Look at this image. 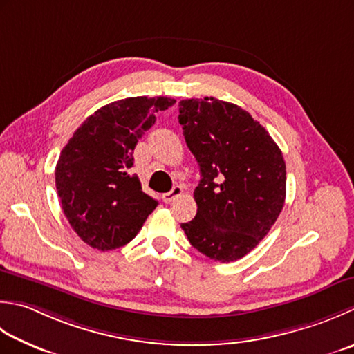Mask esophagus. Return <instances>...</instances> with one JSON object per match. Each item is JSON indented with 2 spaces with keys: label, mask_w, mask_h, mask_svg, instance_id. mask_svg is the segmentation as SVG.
I'll return each mask as SVG.
<instances>
[{
  "label": "esophagus",
  "mask_w": 354,
  "mask_h": 354,
  "mask_svg": "<svg viewBox=\"0 0 354 354\" xmlns=\"http://www.w3.org/2000/svg\"><path fill=\"white\" fill-rule=\"evenodd\" d=\"M183 187H179V185H176V187H173V189L169 192V193H164L162 195V201L165 204H170L171 201H175L178 196H181L183 195Z\"/></svg>",
  "instance_id": "1"
}]
</instances>
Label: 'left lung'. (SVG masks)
<instances>
[{
  "label": "left lung",
  "mask_w": 354,
  "mask_h": 354,
  "mask_svg": "<svg viewBox=\"0 0 354 354\" xmlns=\"http://www.w3.org/2000/svg\"><path fill=\"white\" fill-rule=\"evenodd\" d=\"M178 120L201 171L196 216L181 228L207 258L241 259L266 238L286 203L282 151L236 104L183 100Z\"/></svg>",
  "instance_id": "8db88e82"
}]
</instances>
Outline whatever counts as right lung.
I'll use <instances>...</instances> for the list:
<instances>
[{"label":"right lung","instance_id":"add662e5","mask_svg":"<svg viewBox=\"0 0 354 354\" xmlns=\"http://www.w3.org/2000/svg\"><path fill=\"white\" fill-rule=\"evenodd\" d=\"M176 101L135 96L96 110L61 150L55 181L68 224L87 245L115 250L141 230L158 201L130 175L138 140L155 124V113Z\"/></svg>","mask_w":354,"mask_h":354}]
</instances>
